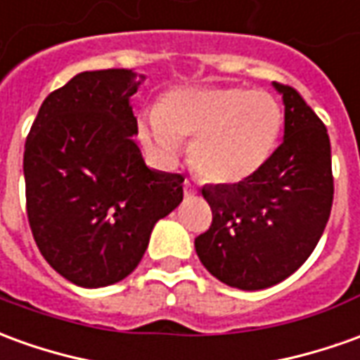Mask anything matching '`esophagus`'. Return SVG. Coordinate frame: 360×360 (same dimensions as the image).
Wrapping results in <instances>:
<instances>
[{
  "label": "esophagus",
  "mask_w": 360,
  "mask_h": 360,
  "mask_svg": "<svg viewBox=\"0 0 360 360\" xmlns=\"http://www.w3.org/2000/svg\"><path fill=\"white\" fill-rule=\"evenodd\" d=\"M183 195L187 198L195 197V195H197V187H195L191 181H185V183H183Z\"/></svg>",
  "instance_id": "34e87169"
}]
</instances>
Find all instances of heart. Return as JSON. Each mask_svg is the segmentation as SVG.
Masks as SVG:
<instances>
[{"instance_id": "b5f03b06", "label": "heart", "mask_w": 360, "mask_h": 360, "mask_svg": "<svg viewBox=\"0 0 360 360\" xmlns=\"http://www.w3.org/2000/svg\"><path fill=\"white\" fill-rule=\"evenodd\" d=\"M283 124V107L271 93L183 87L146 115L142 138L163 163L177 160L181 138H195L191 160L197 172L212 183L233 185L269 162Z\"/></svg>"}]
</instances>
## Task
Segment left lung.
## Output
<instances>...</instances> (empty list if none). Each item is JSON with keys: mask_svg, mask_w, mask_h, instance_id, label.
I'll use <instances>...</instances> for the list:
<instances>
[{"mask_svg": "<svg viewBox=\"0 0 360 360\" xmlns=\"http://www.w3.org/2000/svg\"><path fill=\"white\" fill-rule=\"evenodd\" d=\"M285 105V140L250 179L208 185L212 224L195 240L206 271L240 290L290 276L316 250L331 212L328 128L296 89L273 82Z\"/></svg>", "mask_w": 360, "mask_h": 360, "instance_id": "8db88e82", "label": "left lung"}]
</instances>
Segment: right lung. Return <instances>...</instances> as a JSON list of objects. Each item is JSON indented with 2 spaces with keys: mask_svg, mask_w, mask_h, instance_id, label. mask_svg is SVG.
<instances>
[{
  "mask_svg": "<svg viewBox=\"0 0 360 360\" xmlns=\"http://www.w3.org/2000/svg\"><path fill=\"white\" fill-rule=\"evenodd\" d=\"M146 75H74L42 101L25 144L27 216L42 257L84 288L138 267L158 220L183 200V175L148 167L132 95Z\"/></svg>",
  "mask_w": 360,
  "mask_h": 360,
  "instance_id": "1",
  "label": "right lung"
}]
</instances>
